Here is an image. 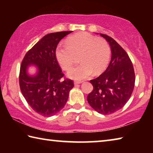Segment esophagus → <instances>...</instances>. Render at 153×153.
Masks as SVG:
<instances>
[{
  "mask_svg": "<svg viewBox=\"0 0 153 153\" xmlns=\"http://www.w3.org/2000/svg\"><path fill=\"white\" fill-rule=\"evenodd\" d=\"M82 82H83L82 81H77V80H76V81H74V84H81V83H82Z\"/></svg>",
  "mask_w": 153,
  "mask_h": 153,
  "instance_id": "esophagus-1",
  "label": "esophagus"
}]
</instances>
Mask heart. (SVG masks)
Segmentation results:
<instances>
[{
	"instance_id": "obj_1",
	"label": "heart",
	"mask_w": 153,
	"mask_h": 153,
	"mask_svg": "<svg viewBox=\"0 0 153 153\" xmlns=\"http://www.w3.org/2000/svg\"><path fill=\"white\" fill-rule=\"evenodd\" d=\"M111 47L105 38H97L90 33L80 32L69 36L66 45L56 48V57L62 69L69 71L73 67L76 56L81 63L69 72L75 79H84L94 71L98 74L104 71L111 58Z\"/></svg>"
}]
</instances>
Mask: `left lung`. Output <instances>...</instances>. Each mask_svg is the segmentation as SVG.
<instances>
[{
    "label": "left lung",
    "mask_w": 153,
    "mask_h": 153,
    "mask_svg": "<svg viewBox=\"0 0 153 153\" xmlns=\"http://www.w3.org/2000/svg\"><path fill=\"white\" fill-rule=\"evenodd\" d=\"M100 36L109 43L112 56L107 69L90 81L94 88L87 100L98 113L109 115L121 109L128 101L135 84V73L126 51L113 38L102 33Z\"/></svg>",
    "instance_id": "obj_1"
}]
</instances>
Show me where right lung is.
<instances>
[{
	"instance_id": "right-lung-1",
	"label": "right lung",
	"mask_w": 153,
	"mask_h": 153,
	"mask_svg": "<svg viewBox=\"0 0 153 153\" xmlns=\"http://www.w3.org/2000/svg\"><path fill=\"white\" fill-rule=\"evenodd\" d=\"M72 31L46 35L28 51L20 66L19 82L23 96L33 111L44 117H51L65 105L74 81L64 77L56 57L60 40ZM34 64L39 68L35 76L27 74V67Z\"/></svg>"
}]
</instances>
